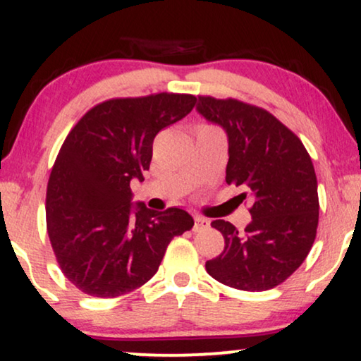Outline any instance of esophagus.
Here are the masks:
<instances>
[{
	"label": "esophagus",
	"instance_id": "1",
	"mask_svg": "<svg viewBox=\"0 0 361 361\" xmlns=\"http://www.w3.org/2000/svg\"><path fill=\"white\" fill-rule=\"evenodd\" d=\"M210 226V221L205 219V216H200V215H195L194 216V231H202V230H207Z\"/></svg>",
	"mask_w": 361,
	"mask_h": 361
}]
</instances>
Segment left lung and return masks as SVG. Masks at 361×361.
<instances>
[{"label":"left lung","instance_id":"left-lung-1","mask_svg":"<svg viewBox=\"0 0 361 361\" xmlns=\"http://www.w3.org/2000/svg\"><path fill=\"white\" fill-rule=\"evenodd\" d=\"M197 113L224 128L228 137L226 184L248 190L251 221L240 233L214 220L225 248L205 263L219 283L241 290H266L284 283L309 255L317 233V177L298 136L263 108L199 97ZM246 199V192L241 194Z\"/></svg>","mask_w":361,"mask_h":361}]
</instances>
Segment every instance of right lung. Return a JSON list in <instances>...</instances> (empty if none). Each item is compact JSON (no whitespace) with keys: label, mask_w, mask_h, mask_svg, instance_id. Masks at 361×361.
Wrapping results in <instances>:
<instances>
[{"label":"right lung","mask_w":361,"mask_h":361,"mask_svg":"<svg viewBox=\"0 0 361 361\" xmlns=\"http://www.w3.org/2000/svg\"><path fill=\"white\" fill-rule=\"evenodd\" d=\"M195 102L179 93L115 98L68 133L49 177L46 220L57 263L82 293L118 298L141 288L171 240L194 226L177 207L133 204L130 184L145 180L157 133L189 115Z\"/></svg>","instance_id":"add662e5"}]
</instances>
